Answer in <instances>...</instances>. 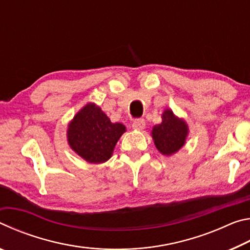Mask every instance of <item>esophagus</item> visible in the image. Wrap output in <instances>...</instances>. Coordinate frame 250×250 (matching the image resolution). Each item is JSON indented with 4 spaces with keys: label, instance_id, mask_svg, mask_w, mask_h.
I'll list each match as a JSON object with an SVG mask.
<instances>
[{
    "label": "esophagus",
    "instance_id": "obj_1",
    "mask_svg": "<svg viewBox=\"0 0 250 250\" xmlns=\"http://www.w3.org/2000/svg\"><path fill=\"white\" fill-rule=\"evenodd\" d=\"M146 126V121L145 119H135L133 122H132V128L134 130H143L145 129Z\"/></svg>",
    "mask_w": 250,
    "mask_h": 250
}]
</instances>
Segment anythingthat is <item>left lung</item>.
Here are the masks:
<instances>
[{
	"instance_id": "1",
	"label": "left lung",
	"mask_w": 250,
	"mask_h": 250,
	"mask_svg": "<svg viewBox=\"0 0 250 250\" xmlns=\"http://www.w3.org/2000/svg\"><path fill=\"white\" fill-rule=\"evenodd\" d=\"M162 120V124L156 125L152 130V137L161 153L171 155L184 146L188 125L183 120L177 119L168 109L164 111Z\"/></svg>"
}]
</instances>
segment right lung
Masks as SVG:
<instances>
[{
    "instance_id": "obj_1",
    "label": "right lung",
    "mask_w": 250,
    "mask_h": 250,
    "mask_svg": "<svg viewBox=\"0 0 250 250\" xmlns=\"http://www.w3.org/2000/svg\"><path fill=\"white\" fill-rule=\"evenodd\" d=\"M125 131L112 124L99 107L88 104L68 125V142L76 153L89 163H104L111 158L116 143Z\"/></svg>"
}]
</instances>
